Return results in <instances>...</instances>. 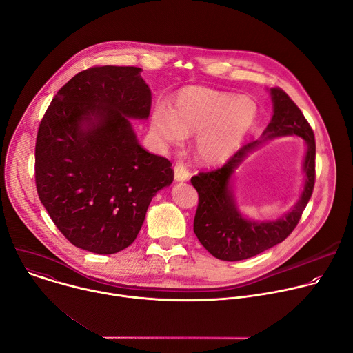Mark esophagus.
I'll return each instance as SVG.
<instances>
[{
    "instance_id": "1",
    "label": "esophagus",
    "mask_w": 353,
    "mask_h": 353,
    "mask_svg": "<svg viewBox=\"0 0 353 353\" xmlns=\"http://www.w3.org/2000/svg\"><path fill=\"white\" fill-rule=\"evenodd\" d=\"M190 177V172L187 170L185 165L183 162H179L174 166V180L176 181H187Z\"/></svg>"
}]
</instances>
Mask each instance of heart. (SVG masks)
I'll use <instances>...</instances> for the list:
<instances>
[{
    "label": "heart",
    "mask_w": 353,
    "mask_h": 353,
    "mask_svg": "<svg viewBox=\"0 0 353 353\" xmlns=\"http://www.w3.org/2000/svg\"><path fill=\"white\" fill-rule=\"evenodd\" d=\"M253 99L204 86L180 90L169 110L158 105L150 113V131L163 146L177 148L195 137V154L207 163L228 161L257 121Z\"/></svg>",
    "instance_id": "obj_1"
}]
</instances>
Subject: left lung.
<instances>
[{"label":"left lung","mask_w":353,"mask_h":353,"mask_svg":"<svg viewBox=\"0 0 353 353\" xmlns=\"http://www.w3.org/2000/svg\"><path fill=\"white\" fill-rule=\"evenodd\" d=\"M272 100V117L257 141L248 142L219 169L199 173L191 179L199 201L194 218V233L210 253L223 261H240L254 257L283 241L297 225L314 187L316 142L303 113L292 99L278 88L268 89ZM297 136L305 141L307 154L302 171L304 190L290 212L278 220L256 221L244 216L236 204L232 179L243 159L267 140Z\"/></svg>","instance_id":"left-lung-1"}]
</instances>
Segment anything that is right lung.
Returning <instances> with one entry per match:
<instances>
[{
    "instance_id": "obj_1",
    "label": "right lung",
    "mask_w": 353,
    "mask_h": 353,
    "mask_svg": "<svg viewBox=\"0 0 353 353\" xmlns=\"http://www.w3.org/2000/svg\"><path fill=\"white\" fill-rule=\"evenodd\" d=\"M137 67H93L54 96L37 132L36 187L78 248L114 254L138 236L150 201L173 181L172 163L139 145L150 89Z\"/></svg>"
}]
</instances>
